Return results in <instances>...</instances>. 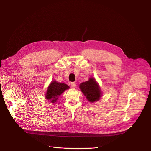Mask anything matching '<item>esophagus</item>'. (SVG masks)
I'll return each instance as SVG.
<instances>
[{"mask_svg":"<svg viewBox=\"0 0 151 151\" xmlns=\"http://www.w3.org/2000/svg\"><path fill=\"white\" fill-rule=\"evenodd\" d=\"M70 85H71V87L72 88H76V84L75 83H71Z\"/></svg>","mask_w":151,"mask_h":151,"instance_id":"obj_1","label":"esophagus"}]
</instances>
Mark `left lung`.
I'll return each instance as SVG.
<instances>
[{
	"label": "left lung",
	"instance_id": "1",
	"mask_svg": "<svg viewBox=\"0 0 151 151\" xmlns=\"http://www.w3.org/2000/svg\"><path fill=\"white\" fill-rule=\"evenodd\" d=\"M79 86L82 93L90 103L96 102L101 98L102 91L94 77H90L88 81L81 83Z\"/></svg>",
	"mask_w": 151,
	"mask_h": 151
}]
</instances>
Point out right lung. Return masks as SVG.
Instances as JSON below:
<instances>
[{"mask_svg":"<svg viewBox=\"0 0 151 151\" xmlns=\"http://www.w3.org/2000/svg\"><path fill=\"white\" fill-rule=\"evenodd\" d=\"M70 88V87L65 83H58L56 81L51 82L48 87L45 98L51 103H56L59 96L67 89Z\"/></svg>","mask_w":151,"mask_h":151,"instance_id":"1","label":"right lung"}]
</instances>
